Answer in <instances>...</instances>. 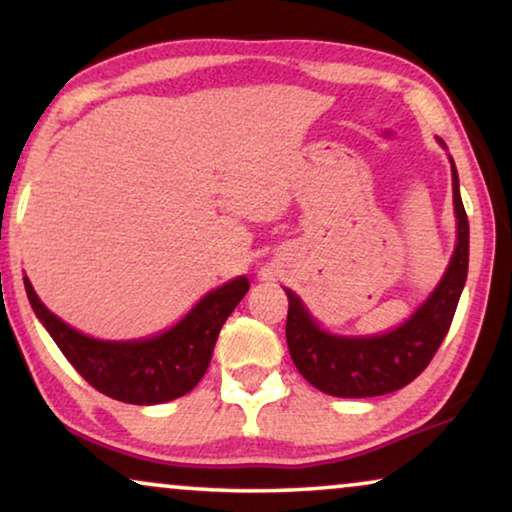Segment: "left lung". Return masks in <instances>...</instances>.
Returning <instances> with one entry per match:
<instances>
[{"label": "left lung", "mask_w": 512, "mask_h": 512, "mask_svg": "<svg viewBox=\"0 0 512 512\" xmlns=\"http://www.w3.org/2000/svg\"><path fill=\"white\" fill-rule=\"evenodd\" d=\"M445 146L443 139H438ZM452 163L454 214H457V247L443 279L424 305L394 331L366 338L333 335L319 328L296 293L289 296L286 345L298 373L312 387L340 398L382 396L403 389L429 366L440 342L450 331L454 310L468 275V216L459 193V174Z\"/></svg>", "instance_id": "1"}]
</instances>
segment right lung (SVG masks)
I'll use <instances>...</instances> for the list:
<instances>
[{"mask_svg":"<svg viewBox=\"0 0 512 512\" xmlns=\"http://www.w3.org/2000/svg\"><path fill=\"white\" fill-rule=\"evenodd\" d=\"M25 291L30 305L55 345L79 375L100 394L132 405H156L184 396L207 373L221 326L249 291V279L209 291L177 326L144 340L111 342L88 338L55 317L34 293L30 279Z\"/></svg>","mask_w":512,"mask_h":512,"instance_id":"obj_1","label":"right lung"}]
</instances>
